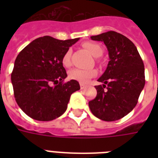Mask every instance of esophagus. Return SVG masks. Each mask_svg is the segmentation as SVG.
I'll return each mask as SVG.
<instances>
[{
    "label": "esophagus",
    "mask_w": 158,
    "mask_h": 158,
    "mask_svg": "<svg viewBox=\"0 0 158 158\" xmlns=\"http://www.w3.org/2000/svg\"><path fill=\"white\" fill-rule=\"evenodd\" d=\"M85 87H86V85H85V84H82V83L80 84V89H84Z\"/></svg>",
    "instance_id": "34e87169"
}]
</instances>
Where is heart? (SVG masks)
Segmentation results:
<instances>
[{"label":"heart","mask_w":158,"mask_h":158,"mask_svg":"<svg viewBox=\"0 0 158 158\" xmlns=\"http://www.w3.org/2000/svg\"><path fill=\"white\" fill-rule=\"evenodd\" d=\"M84 47L89 50V52L94 56H100L102 55L103 50L101 46L93 42H86L84 43ZM71 49H68L62 57V64L65 67L71 65ZM97 75V70L94 69H73L69 72V78L76 81L86 84L89 79Z\"/></svg>","instance_id":"b5f03b06"}]
</instances>
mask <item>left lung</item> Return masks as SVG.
I'll use <instances>...</instances> for the list:
<instances>
[{"label": "left lung", "mask_w": 158, "mask_h": 158, "mask_svg": "<svg viewBox=\"0 0 158 158\" xmlns=\"http://www.w3.org/2000/svg\"><path fill=\"white\" fill-rule=\"evenodd\" d=\"M103 42L110 60L95 86L96 98L89 102L92 113L105 121L120 120L135 107L145 84L144 64L137 48L125 36L115 31L96 36Z\"/></svg>", "instance_id": "8db88e82"}]
</instances>
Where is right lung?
<instances>
[{
    "mask_svg": "<svg viewBox=\"0 0 158 158\" xmlns=\"http://www.w3.org/2000/svg\"><path fill=\"white\" fill-rule=\"evenodd\" d=\"M79 38L58 40L44 36L33 40L17 56L11 74L15 98L26 115L34 120L49 121L66 110L79 82L67 77L62 57Z\"/></svg>",
    "mask_w": 158,
    "mask_h": 158,
    "instance_id": "add662e5",
    "label": "right lung"
}]
</instances>
